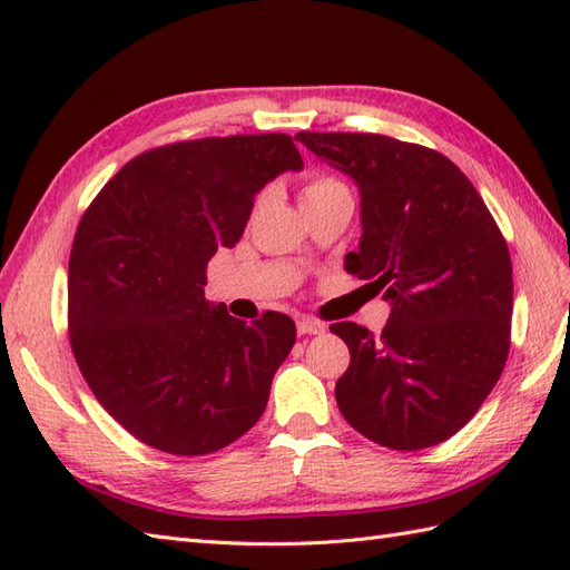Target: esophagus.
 <instances>
[{"mask_svg": "<svg viewBox=\"0 0 570 570\" xmlns=\"http://www.w3.org/2000/svg\"><path fill=\"white\" fill-rule=\"evenodd\" d=\"M296 328H298L301 335H318V333L325 331V325H323L321 321H316V318L301 316V318L296 321Z\"/></svg>", "mask_w": 570, "mask_h": 570, "instance_id": "1", "label": "esophagus"}]
</instances>
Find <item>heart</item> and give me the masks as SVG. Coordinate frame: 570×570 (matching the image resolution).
<instances>
[{"instance_id": "b5f03b06", "label": "heart", "mask_w": 570, "mask_h": 570, "mask_svg": "<svg viewBox=\"0 0 570 570\" xmlns=\"http://www.w3.org/2000/svg\"><path fill=\"white\" fill-rule=\"evenodd\" d=\"M345 186L341 184V180H335L331 176H318L313 178L306 184L304 193H301V198H318V196H325V193H333V190H343Z\"/></svg>"}]
</instances>
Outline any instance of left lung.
<instances>
[{
    "instance_id": "left-lung-1",
    "label": "left lung",
    "mask_w": 570,
    "mask_h": 570,
    "mask_svg": "<svg viewBox=\"0 0 570 570\" xmlns=\"http://www.w3.org/2000/svg\"><path fill=\"white\" fill-rule=\"evenodd\" d=\"M296 141L355 180L362 235L345 269L392 306L382 335L331 325L350 347L337 406L355 431L394 451L451 439L510 353L512 262L498 223L439 151L345 131H298Z\"/></svg>"
}]
</instances>
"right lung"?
<instances>
[{"label":"right lung","instance_id":"add662e5","mask_svg":"<svg viewBox=\"0 0 570 570\" xmlns=\"http://www.w3.org/2000/svg\"><path fill=\"white\" fill-rule=\"evenodd\" d=\"M304 161L292 137L178 141L119 168L82 215L68 264L70 347L107 414L156 451L205 455L264 414L296 343L284 313L237 321L205 298L257 193Z\"/></svg>","mask_w":570,"mask_h":570}]
</instances>
